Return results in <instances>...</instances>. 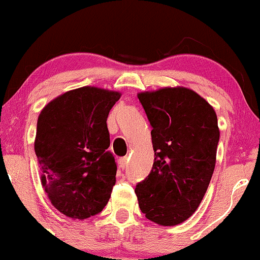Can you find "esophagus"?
<instances>
[{
	"label": "esophagus",
	"instance_id": "34e87169",
	"mask_svg": "<svg viewBox=\"0 0 260 260\" xmlns=\"http://www.w3.org/2000/svg\"><path fill=\"white\" fill-rule=\"evenodd\" d=\"M127 163H129V158L127 157H123L119 159V167H120L121 169H125V168L127 167Z\"/></svg>",
	"mask_w": 260,
	"mask_h": 260
}]
</instances>
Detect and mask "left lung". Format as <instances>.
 I'll list each match as a JSON object with an SVG mask.
<instances>
[{
    "label": "left lung",
    "instance_id": "obj_1",
    "mask_svg": "<svg viewBox=\"0 0 260 260\" xmlns=\"http://www.w3.org/2000/svg\"><path fill=\"white\" fill-rule=\"evenodd\" d=\"M152 126L154 163L136 185L146 218L173 226L196 212L215 168L218 118L213 107L186 87L137 94Z\"/></svg>",
    "mask_w": 260,
    "mask_h": 260
}]
</instances>
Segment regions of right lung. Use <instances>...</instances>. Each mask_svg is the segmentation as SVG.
<instances>
[{
    "label": "right lung",
    "instance_id": "1",
    "mask_svg": "<svg viewBox=\"0 0 260 260\" xmlns=\"http://www.w3.org/2000/svg\"><path fill=\"white\" fill-rule=\"evenodd\" d=\"M120 93L85 86L51 101L38 119L35 153L51 203L64 215L102 212L115 185L107 118Z\"/></svg>",
    "mask_w": 260,
    "mask_h": 260
}]
</instances>
